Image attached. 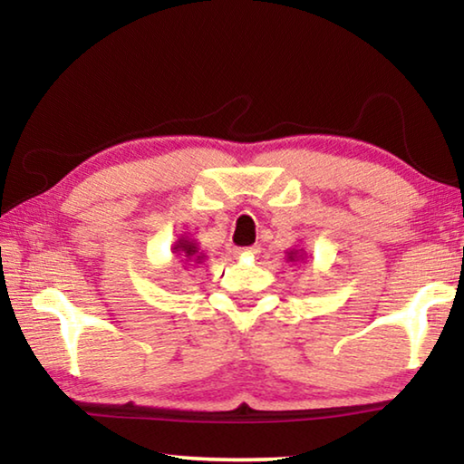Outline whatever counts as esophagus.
Segmentation results:
<instances>
[{
  "instance_id": "1",
  "label": "esophagus",
  "mask_w": 464,
  "mask_h": 464,
  "mask_svg": "<svg viewBox=\"0 0 464 464\" xmlns=\"http://www.w3.org/2000/svg\"><path fill=\"white\" fill-rule=\"evenodd\" d=\"M260 249H262V247L256 243V246H249V247L241 249V251H243V254H260Z\"/></svg>"
}]
</instances>
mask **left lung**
<instances>
[{
  "instance_id": "1",
  "label": "left lung",
  "mask_w": 464,
  "mask_h": 464,
  "mask_svg": "<svg viewBox=\"0 0 464 464\" xmlns=\"http://www.w3.org/2000/svg\"><path fill=\"white\" fill-rule=\"evenodd\" d=\"M290 260H295V256H293V254H290Z\"/></svg>"
}]
</instances>
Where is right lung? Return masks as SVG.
<instances>
[{
  "label": "right lung",
  "mask_w": 464,
  "mask_h": 464,
  "mask_svg": "<svg viewBox=\"0 0 464 464\" xmlns=\"http://www.w3.org/2000/svg\"><path fill=\"white\" fill-rule=\"evenodd\" d=\"M174 249L179 251V256H184L186 262L194 260V257H196V260H200V257H202V256H196V254H198V247H196L192 241H186L184 237L176 243Z\"/></svg>",
  "instance_id": "right-lung-1"
}]
</instances>
